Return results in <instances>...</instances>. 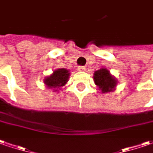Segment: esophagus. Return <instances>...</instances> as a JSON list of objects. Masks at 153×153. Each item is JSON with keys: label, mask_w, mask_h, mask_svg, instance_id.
Here are the masks:
<instances>
[{"label": "esophagus", "mask_w": 153, "mask_h": 153, "mask_svg": "<svg viewBox=\"0 0 153 153\" xmlns=\"http://www.w3.org/2000/svg\"><path fill=\"white\" fill-rule=\"evenodd\" d=\"M78 70H79V71H85L86 68H85V67H84V66H79V67H78Z\"/></svg>", "instance_id": "34e87169"}]
</instances>
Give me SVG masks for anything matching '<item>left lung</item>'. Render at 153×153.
<instances>
[{
    "label": "left lung",
    "mask_w": 153,
    "mask_h": 153,
    "mask_svg": "<svg viewBox=\"0 0 153 153\" xmlns=\"http://www.w3.org/2000/svg\"><path fill=\"white\" fill-rule=\"evenodd\" d=\"M94 84L97 85L102 93H108L115 90L117 79L110 74L107 68H102L94 74Z\"/></svg>",
    "instance_id": "8db88e82"
}]
</instances>
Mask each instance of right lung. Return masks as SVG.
<instances>
[{"instance_id": "1", "label": "right lung", "mask_w": 153, "mask_h": 153, "mask_svg": "<svg viewBox=\"0 0 153 153\" xmlns=\"http://www.w3.org/2000/svg\"><path fill=\"white\" fill-rule=\"evenodd\" d=\"M69 75L70 73L68 69L63 68H57L51 75L46 77L43 82L48 89H54L57 91L58 89H61V87L66 85Z\"/></svg>"}]
</instances>
